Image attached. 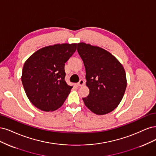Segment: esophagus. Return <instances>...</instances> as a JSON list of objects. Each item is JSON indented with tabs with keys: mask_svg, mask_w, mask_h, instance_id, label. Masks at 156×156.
<instances>
[{
	"mask_svg": "<svg viewBox=\"0 0 156 156\" xmlns=\"http://www.w3.org/2000/svg\"><path fill=\"white\" fill-rule=\"evenodd\" d=\"M84 85H85V82H84L83 80H80L79 82L78 83V86H83Z\"/></svg>",
	"mask_w": 156,
	"mask_h": 156,
	"instance_id": "esophagus-1",
	"label": "esophagus"
}]
</instances>
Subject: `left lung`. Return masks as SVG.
I'll use <instances>...</instances> for the list:
<instances>
[{"label":"left lung","mask_w":156,"mask_h":156,"mask_svg":"<svg viewBox=\"0 0 156 156\" xmlns=\"http://www.w3.org/2000/svg\"><path fill=\"white\" fill-rule=\"evenodd\" d=\"M77 51L85 68L89 94L83 98L86 107L97 115L112 112L121 101L127 81L122 65L105 49L85 43Z\"/></svg>","instance_id":"1"}]
</instances>
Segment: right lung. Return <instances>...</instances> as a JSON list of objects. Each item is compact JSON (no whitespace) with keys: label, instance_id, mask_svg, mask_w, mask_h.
I'll list each match as a JSON object with an SVG mask.
<instances>
[{"label":"right lung","instance_id":"right-lung-1","mask_svg":"<svg viewBox=\"0 0 156 156\" xmlns=\"http://www.w3.org/2000/svg\"><path fill=\"white\" fill-rule=\"evenodd\" d=\"M76 43H63L45 47L25 62L21 80L34 106L52 112L63 104L73 88L65 80V63L76 51Z\"/></svg>","mask_w":156,"mask_h":156}]
</instances>
